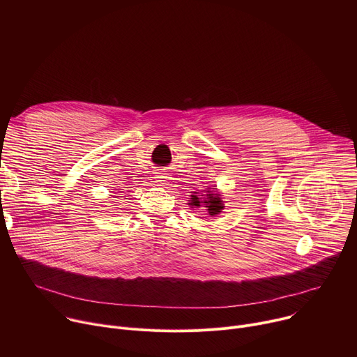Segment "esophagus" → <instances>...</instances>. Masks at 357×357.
<instances>
[{"label": "esophagus", "instance_id": "1", "mask_svg": "<svg viewBox=\"0 0 357 357\" xmlns=\"http://www.w3.org/2000/svg\"><path fill=\"white\" fill-rule=\"evenodd\" d=\"M168 175H165V174H162V172H160L158 175H157V182L160 183V185H167V182H168Z\"/></svg>", "mask_w": 357, "mask_h": 357}]
</instances>
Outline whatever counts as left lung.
I'll use <instances>...</instances> for the list:
<instances>
[{
  "instance_id": "obj_1",
  "label": "left lung",
  "mask_w": 357,
  "mask_h": 357,
  "mask_svg": "<svg viewBox=\"0 0 357 357\" xmlns=\"http://www.w3.org/2000/svg\"><path fill=\"white\" fill-rule=\"evenodd\" d=\"M189 205L192 208H200V206L206 208L211 216H216L225 209L223 200L215 189H208L202 195H199V192H193V195H190Z\"/></svg>"
}]
</instances>
